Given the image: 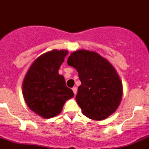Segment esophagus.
I'll return each mask as SVG.
<instances>
[{
    "instance_id": "obj_1",
    "label": "esophagus",
    "mask_w": 149,
    "mask_h": 149,
    "mask_svg": "<svg viewBox=\"0 0 149 149\" xmlns=\"http://www.w3.org/2000/svg\"><path fill=\"white\" fill-rule=\"evenodd\" d=\"M72 91H73V92H74V95L77 94V88H76V87H73V88H72Z\"/></svg>"
}]
</instances>
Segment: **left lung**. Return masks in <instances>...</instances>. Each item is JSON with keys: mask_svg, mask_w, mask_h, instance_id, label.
<instances>
[{"mask_svg": "<svg viewBox=\"0 0 149 149\" xmlns=\"http://www.w3.org/2000/svg\"><path fill=\"white\" fill-rule=\"evenodd\" d=\"M67 63L75 68L81 81L76 101L83 114L96 121L113 114L121 103L123 87L111 63L97 52L85 49L72 52Z\"/></svg>", "mask_w": 149, "mask_h": 149, "instance_id": "8db88e82", "label": "left lung"}]
</instances>
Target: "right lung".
Segmentation results:
<instances>
[{"instance_id":"add662e5","label":"right lung","mask_w":149,"mask_h":149,"mask_svg":"<svg viewBox=\"0 0 149 149\" xmlns=\"http://www.w3.org/2000/svg\"><path fill=\"white\" fill-rule=\"evenodd\" d=\"M68 50L53 49L38 57L31 64L22 83V94L30 109L42 118H50L61 112L66 100L73 98L59 68Z\"/></svg>"}]
</instances>
